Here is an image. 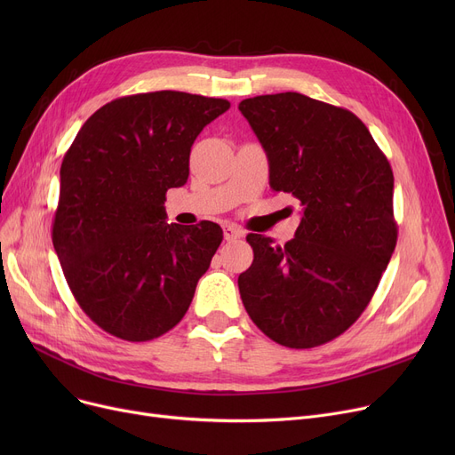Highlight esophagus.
Masks as SVG:
<instances>
[{
  "label": "esophagus",
  "instance_id": "34e87169",
  "mask_svg": "<svg viewBox=\"0 0 455 455\" xmlns=\"http://www.w3.org/2000/svg\"><path fill=\"white\" fill-rule=\"evenodd\" d=\"M223 232H225V240L227 242H232V240H237V237H242L243 232L240 228H235L232 225H225L223 227Z\"/></svg>",
  "mask_w": 455,
  "mask_h": 455
}]
</instances>
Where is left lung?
I'll return each mask as SVG.
<instances>
[{
	"label": "left lung",
	"mask_w": 455,
	"mask_h": 455,
	"mask_svg": "<svg viewBox=\"0 0 455 455\" xmlns=\"http://www.w3.org/2000/svg\"><path fill=\"white\" fill-rule=\"evenodd\" d=\"M240 110L267 155L271 188L302 206L283 247L247 235L243 306L278 345H324L363 314L396 247L393 170L347 108L283 92L243 100Z\"/></svg>",
	"instance_id": "1"
}]
</instances>
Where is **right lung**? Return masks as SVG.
<instances>
[{"instance_id": "right-lung-1", "label": "right lung", "mask_w": 455, "mask_h": 455, "mask_svg": "<svg viewBox=\"0 0 455 455\" xmlns=\"http://www.w3.org/2000/svg\"><path fill=\"white\" fill-rule=\"evenodd\" d=\"M230 108L186 92L125 95L95 110L60 165L53 247L83 312L112 336L151 341L180 323L223 242L218 223H165L199 132Z\"/></svg>"}]
</instances>
